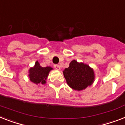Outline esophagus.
<instances>
[{
    "instance_id": "1",
    "label": "esophagus",
    "mask_w": 125,
    "mask_h": 125,
    "mask_svg": "<svg viewBox=\"0 0 125 125\" xmlns=\"http://www.w3.org/2000/svg\"><path fill=\"white\" fill-rule=\"evenodd\" d=\"M54 68H55L56 70H58V71H60V70L61 69L60 66L58 65H54Z\"/></svg>"
}]
</instances>
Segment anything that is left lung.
I'll list each match as a JSON object with an SVG mask.
<instances>
[{"label": "left lung", "mask_w": 125, "mask_h": 125, "mask_svg": "<svg viewBox=\"0 0 125 125\" xmlns=\"http://www.w3.org/2000/svg\"><path fill=\"white\" fill-rule=\"evenodd\" d=\"M63 73L68 85L77 91L85 89L95 80L94 69L89 65L75 60L71 62L69 67L65 68Z\"/></svg>", "instance_id": "obj_1"}]
</instances>
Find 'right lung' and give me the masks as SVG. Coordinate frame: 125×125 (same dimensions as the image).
I'll list each match as a JSON object with an SVG mask.
<instances>
[{
    "instance_id": "add662e5",
    "label": "right lung",
    "mask_w": 125,
    "mask_h": 125,
    "mask_svg": "<svg viewBox=\"0 0 125 125\" xmlns=\"http://www.w3.org/2000/svg\"><path fill=\"white\" fill-rule=\"evenodd\" d=\"M51 67H42L40 66L39 62L36 61L34 65L29 69V80L33 83L36 85H45L46 83V80L49 76V74L51 70Z\"/></svg>"
}]
</instances>
